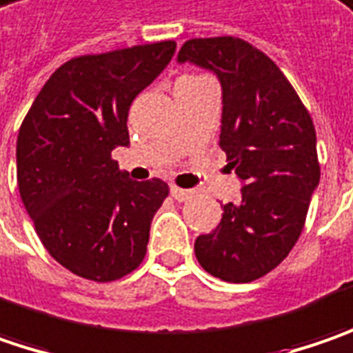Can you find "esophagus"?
<instances>
[{
  "label": "esophagus",
  "mask_w": 353,
  "mask_h": 353,
  "mask_svg": "<svg viewBox=\"0 0 353 353\" xmlns=\"http://www.w3.org/2000/svg\"><path fill=\"white\" fill-rule=\"evenodd\" d=\"M170 193H172V197L177 199V201H188L193 195L192 190H181V188H176V185L170 188Z\"/></svg>",
  "instance_id": "esophagus-1"
}]
</instances>
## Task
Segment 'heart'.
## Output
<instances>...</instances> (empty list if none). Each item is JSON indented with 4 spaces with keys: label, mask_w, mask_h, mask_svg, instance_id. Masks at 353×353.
Here are the masks:
<instances>
[{
    "label": "heart",
    "mask_w": 353,
    "mask_h": 353,
    "mask_svg": "<svg viewBox=\"0 0 353 353\" xmlns=\"http://www.w3.org/2000/svg\"><path fill=\"white\" fill-rule=\"evenodd\" d=\"M203 77H183V79H179V81H201Z\"/></svg>",
    "instance_id": "b5f03b06"
}]
</instances>
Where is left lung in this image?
I'll return each instance as SVG.
<instances>
[{
  "label": "left lung",
  "mask_w": 353,
  "mask_h": 353,
  "mask_svg": "<svg viewBox=\"0 0 353 353\" xmlns=\"http://www.w3.org/2000/svg\"><path fill=\"white\" fill-rule=\"evenodd\" d=\"M221 85L219 146L241 181L219 225L195 239V256L227 283L265 276L299 241L320 183L312 118L267 54L235 37L192 39L177 53Z\"/></svg>",
  "instance_id": "1"
}]
</instances>
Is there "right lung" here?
<instances>
[{"label":"right lung","mask_w":353,"mask_h":353,"mask_svg":"<svg viewBox=\"0 0 353 353\" xmlns=\"http://www.w3.org/2000/svg\"><path fill=\"white\" fill-rule=\"evenodd\" d=\"M176 53L174 41L72 59L33 100L17 136V185L41 243L70 272L110 283L138 267L168 197L134 181L112 150L130 144L132 100Z\"/></svg>","instance_id":"obj_1"}]
</instances>
